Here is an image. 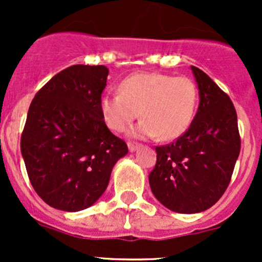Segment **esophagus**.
<instances>
[{
  "label": "esophagus",
  "instance_id": "1",
  "mask_svg": "<svg viewBox=\"0 0 262 262\" xmlns=\"http://www.w3.org/2000/svg\"><path fill=\"white\" fill-rule=\"evenodd\" d=\"M139 147H141V144L136 143V142H129V143H128V148H129V150H130V152H134V150L138 149Z\"/></svg>",
  "mask_w": 262,
  "mask_h": 262
}]
</instances>
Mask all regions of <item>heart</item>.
<instances>
[{
	"label": "heart",
	"instance_id": "heart-1",
	"mask_svg": "<svg viewBox=\"0 0 262 262\" xmlns=\"http://www.w3.org/2000/svg\"><path fill=\"white\" fill-rule=\"evenodd\" d=\"M119 90L106 92L99 101L106 125L119 133L141 114L144 119L132 130L133 136L173 141L189 129L196 110V84L184 76L136 73L121 81Z\"/></svg>",
	"mask_w": 262,
	"mask_h": 262
}]
</instances>
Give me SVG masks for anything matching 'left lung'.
<instances>
[{
	"label": "left lung",
	"instance_id": "8db88e82",
	"mask_svg": "<svg viewBox=\"0 0 262 262\" xmlns=\"http://www.w3.org/2000/svg\"><path fill=\"white\" fill-rule=\"evenodd\" d=\"M199 107L189 129L173 143L156 147L149 186L161 204L176 213L209 209L228 187L241 149L237 113L228 95L191 66Z\"/></svg>",
	"mask_w": 262,
	"mask_h": 262
}]
</instances>
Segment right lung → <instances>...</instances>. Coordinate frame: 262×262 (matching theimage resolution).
Segmentation results:
<instances>
[{
  "label": "right lung",
  "instance_id": "right-lung-1",
  "mask_svg": "<svg viewBox=\"0 0 262 262\" xmlns=\"http://www.w3.org/2000/svg\"><path fill=\"white\" fill-rule=\"evenodd\" d=\"M107 75L105 66H71L47 82L29 107L21 155L36 194L55 209L91 207L128 153L100 112Z\"/></svg>",
  "mask_w": 262,
  "mask_h": 262
}]
</instances>
